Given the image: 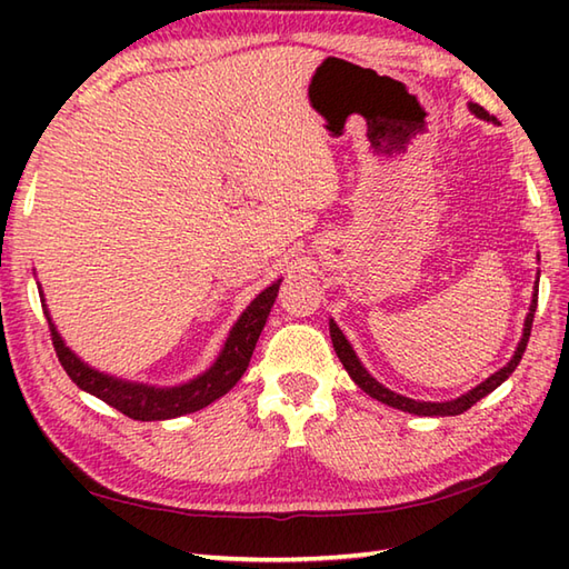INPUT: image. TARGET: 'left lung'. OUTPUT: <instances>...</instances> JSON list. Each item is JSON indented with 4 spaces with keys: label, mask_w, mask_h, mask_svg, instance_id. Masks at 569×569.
I'll list each match as a JSON object with an SVG mask.
<instances>
[{
    "label": "left lung",
    "mask_w": 569,
    "mask_h": 569,
    "mask_svg": "<svg viewBox=\"0 0 569 569\" xmlns=\"http://www.w3.org/2000/svg\"><path fill=\"white\" fill-rule=\"evenodd\" d=\"M278 293V283L266 288L263 293L251 300V306L241 312V318L229 332L227 342L222 347L220 357L214 359V365L183 386H171V389H156L149 383L127 381L112 377V373L98 371L72 352L66 345L63 337L56 330L51 320V310L46 306L43 288L39 286L41 308L48 320V330H51V342L58 355L60 367L66 369L68 377L76 381L78 389L88 391L92 396L102 398L107 406L117 408L119 413H124L131 420H168L178 418L183 413H196V410L210 406L214 398L224 396L232 386L241 379V373L247 371L253 347H249V337L257 345L259 332L263 328L269 310L273 306Z\"/></svg>",
    "instance_id": "8db88e82"
}]
</instances>
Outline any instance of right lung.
<instances>
[{
    "label": "right lung",
    "instance_id": "add662e5",
    "mask_svg": "<svg viewBox=\"0 0 569 569\" xmlns=\"http://www.w3.org/2000/svg\"><path fill=\"white\" fill-rule=\"evenodd\" d=\"M477 114H479L481 119H487V122H489V114H487V112H477ZM533 316H536V298H533V306H530V312L526 316L523 337H521V342H518L516 355H513V359L509 361V365H506L503 369H499L497 373H491V377H489L485 383H479L475 391H469L467 396L457 398V401H450V403L413 401V398H406V396H398V393L389 391V389H386V386H381L379 381H373V379L369 377V371H367L365 367H361V361L357 359L352 345L347 342V337L342 335V330L337 328L335 322H330V337H332L335 352H337V357H340L345 369L349 371V377H352V379L359 383V389H365L371 398H377V401H381V403H386V406L403 410V413H413V416H459V413H465L467 408L475 406V403L479 401V398H485L487 393H491L493 389H497V386H501L506 379L511 377L513 369L518 367V361H521V357H523V352H526V345H528V337H530V328H533Z\"/></svg>",
    "mask_w": 569,
    "mask_h": 569
}]
</instances>
